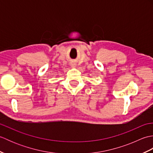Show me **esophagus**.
Returning <instances> with one entry per match:
<instances>
[{"label": "esophagus", "instance_id": "obj_1", "mask_svg": "<svg viewBox=\"0 0 153 153\" xmlns=\"http://www.w3.org/2000/svg\"><path fill=\"white\" fill-rule=\"evenodd\" d=\"M73 67H74V66H73Z\"/></svg>", "mask_w": 153, "mask_h": 153}]
</instances>
